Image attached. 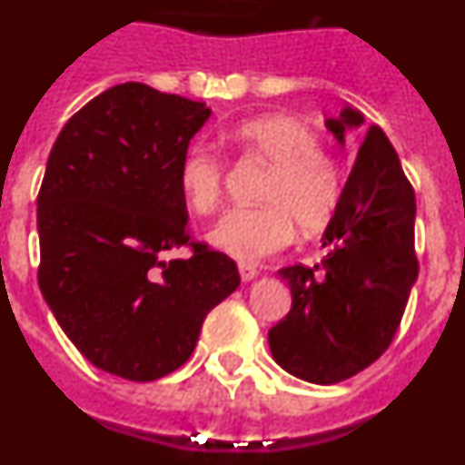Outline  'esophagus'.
Returning a JSON list of instances; mask_svg holds the SVG:
<instances>
[{"label": "esophagus", "mask_w": 465, "mask_h": 465, "mask_svg": "<svg viewBox=\"0 0 465 465\" xmlns=\"http://www.w3.org/2000/svg\"><path fill=\"white\" fill-rule=\"evenodd\" d=\"M237 270H240L242 282H252V279L258 274L256 265H252V262H237Z\"/></svg>", "instance_id": "34e87169"}]
</instances>
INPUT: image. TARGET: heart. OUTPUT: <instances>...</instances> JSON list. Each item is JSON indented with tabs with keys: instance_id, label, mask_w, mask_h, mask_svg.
I'll list each match as a JSON object with an SVG mask.
<instances>
[{
	"instance_id": "heart-1",
	"label": "heart",
	"mask_w": 465,
	"mask_h": 465,
	"mask_svg": "<svg viewBox=\"0 0 465 465\" xmlns=\"http://www.w3.org/2000/svg\"><path fill=\"white\" fill-rule=\"evenodd\" d=\"M237 158L268 165L256 200L261 207L232 209L209 232L219 252L240 261L270 256L289 244L293 225L302 237L331 223L342 195L338 160L298 118L258 116L230 133ZM225 160L204 149H191L179 165V191L195 213H213L223 200Z\"/></svg>"
}]
</instances>
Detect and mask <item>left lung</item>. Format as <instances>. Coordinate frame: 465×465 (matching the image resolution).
<instances>
[{
    "mask_svg": "<svg viewBox=\"0 0 465 465\" xmlns=\"http://www.w3.org/2000/svg\"><path fill=\"white\" fill-rule=\"evenodd\" d=\"M359 125L361 111L349 106L326 121L338 142ZM414 213L412 183L381 127L371 125L323 232V261L279 270L293 302L268 340L283 371L338 384L389 349L419 274Z\"/></svg>",
    "mask_w": 465,
    "mask_h": 465,
    "instance_id": "obj_1",
    "label": "left lung"
}]
</instances>
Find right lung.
<instances>
[{"label":"right lung","instance_id":"add662e5","mask_svg":"<svg viewBox=\"0 0 465 465\" xmlns=\"http://www.w3.org/2000/svg\"><path fill=\"white\" fill-rule=\"evenodd\" d=\"M212 111L143 84L104 90L63 127L36 197L39 289L74 347L133 381L191 359L204 316L240 286L195 242L179 165ZM191 245V259L159 256Z\"/></svg>","mask_w":465,"mask_h":465}]
</instances>
